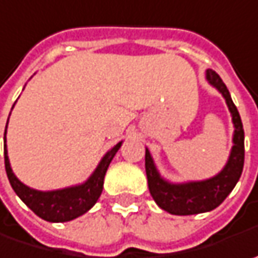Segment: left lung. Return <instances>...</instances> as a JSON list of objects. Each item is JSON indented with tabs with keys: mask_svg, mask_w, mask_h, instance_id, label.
Listing matches in <instances>:
<instances>
[{
	"mask_svg": "<svg viewBox=\"0 0 258 258\" xmlns=\"http://www.w3.org/2000/svg\"><path fill=\"white\" fill-rule=\"evenodd\" d=\"M207 81L217 88L224 96L234 122L232 149L228 162L217 176L186 183H170L163 179L153 162L149 149H146V174L149 190L159 207L172 215H195L212 211L219 207L230 195L234 186L240 180L244 167V128L238 109L231 99L230 92L219 75L212 69L207 71Z\"/></svg>",
	"mask_w": 258,
	"mask_h": 258,
	"instance_id": "1",
	"label": "left lung"
}]
</instances>
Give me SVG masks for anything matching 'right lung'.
Returning a JSON list of instances; mask_svg holds the SVG:
<instances>
[{"mask_svg":"<svg viewBox=\"0 0 258 258\" xmlns=\"http://www.w3.org/2000/svg\"><path fill=\"white\" fill-rule=\"evenodd\" d=\"M8 124V122H7ZM7 134V125H6ZM6 139V137H4ZM122 141L115 144L107 154L102 157L94 173L82 185L71 186L57 190L41 192L31 189L21 183L17 176L13 173L11 164L7 154V144L4 146V160H6V172L11 187L17 194L18 198L27 205L37 217L49 222H66L78 218L88 212L96 204L104 187V177L107 173L108 166L114 159L115 153L119 150Z\"/></svg>","mask_w":258,"mask_h":258,"instance_id":"right-lung-1","label":"right lung"}]
</instances>
